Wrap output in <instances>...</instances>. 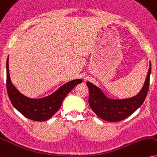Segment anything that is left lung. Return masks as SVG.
<instances>
[{
	"mask_svg": "<svg viewBox=\"0 0 157 157\" xmlns=\"http://www.w3.org/2000/svg\"><path fill=\"white\" fill-rule=\"evenodd\" d=\"M151 66L150 62V67L142 90L136 96L127 99H110L105 96L100 88L92 83L86 82L89 88V104L92 111L100 119L113 122L129 117L140 107L146 99L149 88Z\"/></svg>",
	"mask_w": 157,
	"mask_h": 157,
	"instance_id": "8db88e82",
	"label": "left lung"
}]
</instances>
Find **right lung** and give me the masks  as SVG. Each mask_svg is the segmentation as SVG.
Wrapping results in <instances>:
<instances>
[{
	"mask_svg": "<svg viewBox=\"0 0 157 157\" xmlns=\"http://www.w3.org/2000/svg\"><path fill=\"white\" fill-rule=\"evenodd\" d=\"M82 82V79L73 80L63 85L51 95L40 99H31L21 94L12 84L9 75V57L7 59L6 89L9 100L17 111L30 120L44 121L49 119L61 107L67 94Z\"/></svg>",
	"mask_w": 157,
	"mask_h": 157,
	"instance_id": "1",
	"label": "right lung"
}]
</instances>
